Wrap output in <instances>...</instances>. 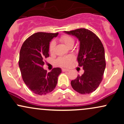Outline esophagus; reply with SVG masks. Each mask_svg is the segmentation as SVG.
I'll list each match as a JSON object with an SVG mask.
<instances>
[{
  "label": "esophagus",
  "mask_w": 124,
  "mask_h": 124,
  "mask_svg": "<svg viewBox=\"0 0 124 124\" xmlns=\"http://www.w3.org/2000/svg\"><path fill=\"white\" fill-rule=\"evenodd\" d=\"M62 72H68V71H69V70H68V69H63V68H62Z\"/></svg>",
  "instance_id": "obj_1"
}]
</instances>
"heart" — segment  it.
Returning <instances> with one entry per match:
<instances>
[{
    "label": "heart",
    "mask_w": 124,
    "mask_h": 124,
    "mask_svg": "<svg viewBox=\"0 0 124 124\" xmlns=\"http://www.w3.org/2000/svg\"><path fill=\"white\" fill-rule=\"evenodd\" d=\"M59 39L62 42L65 44L68 47H72L75 43V40L72 37L68 35H62L59 38ZM55 46V42L54 41H52L50 42L49 45V51L50 53H53ZM74 56L73 55H68L66 56H62L59 57L56 59V64L60 66L67 67L69 66L71 63V62L74 60Z\"/></svg>",
    "instance_id": "1"
}]
</instances>
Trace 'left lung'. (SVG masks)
Masks as SVG:
<instances>
[{
	"label": "left lung",
	"mask_w": 124,
	"mask_h": 124,
	"mask_svg": "<svg viewBox=\"0 0 124 124\" xmlns=\"http://www.w3.org/2000/svg\"><path fill=\"white\" fill-rule=\"evenodd\" d=\"M80 41L78 56L79 66H83L84 73L71 81L72 88L80 94H90L97 89L103 80L106 68L105 52L101 41L92 31L86 28H79L65 31Z\"/></svg>",
	"instance_id": "left-lung-1"
}]
</instances>
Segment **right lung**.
<instances>
[{
    "instance_id": "1",
    "label": "right lung",
    "mask_w": 124,
    "mask_h": 124,
    "mask_svg": "<svg viewBox=\"0 0 124 124\" xmlns=\"http://www.w3.org/2000/svg\"><path fill=\"white\" fill-rule=\"evenodd\" d=\"M58 35V32H37L29 37L21 46L18 62L21 76L25 85L36 94L50 93L57 84L61 68H54L47 73L42 67L44 59L49 56V42Z\"/></svg>"
}]
</instances>
